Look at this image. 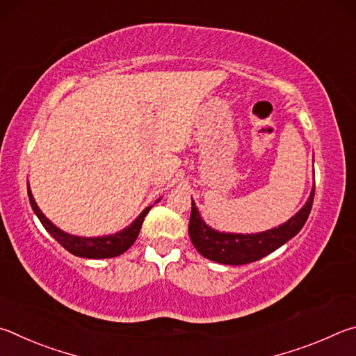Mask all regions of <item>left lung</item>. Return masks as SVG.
I'll return each mask as SVG.
<instances>
[{
	"mask_svg": "<svg viewBox=\"0 0 356 356\" xmlns=\"http://www.w3.org/2000/svg\"><path fill=\"white\" fill-rule=\"evenodd\" d=\"M314 186L311 189L307 203L292 216L288 222L282 223L277 228H270L267 232L241 234V233H225L211 228L202 219L200 213L192 200V211L189 220V236L194 247L202 257L211 261L228 266H241L258 261L267 254L275 252L277 248L284 245L289 239L300 232L305 222L313 208Z\"/></svg>",
	"mask_w": 356,
	"mask_h": 356,
	"instance_id": "left-lung-1",
	"label": "left lung"
}]
</instances>
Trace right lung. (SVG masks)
<instances>
[{"label": "right lung", "instance_id": "1", "mask_svg": "<svg viewBox=\"0 0 356 356\" xmlns=\"http://www.w3.org/2000/svg\"><path fill=\"white\" fill-rule=\"evenodd\" d=\"M28 197H29L31 208H33L34 214L39 217L43 228H45L47 232L51 234L67 252H70L72 254H74V257L89 258V259L115 258L118 254L127 252L128 248L136 242L137 236H139L143 219H145L148 211L152 209V207H147L139 214V217H137L129 227L123 228L122 232L108 234V236H97V238H86V236H74V234L62 232V229L56 227L51 220L47 219L45 214L42 213L39 207H37V203L33 197V192L29 189V183H28ZM159 200L161 198H158V202Z\"/></svg>", "mask_w": 356, "mask_h": 356}]
</instances>
